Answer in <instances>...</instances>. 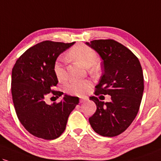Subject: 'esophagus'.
Instances as JSON below:
<instances>
[{"instance_id":"obj_1","label":"esophagus","mask_w":161,"mask_h":161,"mask_svg":"<svg viewBox=\"0 0 161 161\" xmlns=\"http://www.w3.org/2000/svg\"><path fill=\"white\" fill-rule=\"evenodd\" d=\"M87 100H88V98H80V103H84L85 102H86Z\"/></svg>"}]
</instances>
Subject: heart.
Segmentation results:
<instances>
[{
	"mask_svg": "<svg viewBox=\"0 0 161 161\" xmlns=\"http://www.w3.org/2000/svg\"><path fill=\"white\" fill-rule=\"evenodd\" d=\"M68 57L80 63L86 68L91 67V71H97V67L95 65L98 56L96 51L84 44H77L73 46L68 52ZM53 72L59 82H64L67 78L66 71L62 60L58 59L53 65ZM92 83L88 80H73L71 81L65 87L67 92L75 96H82L89 92L92 87Z\"/></svg>",
	"mask_w": 161,
	"mask_h": 161,
	"instance_id": "obj_1",
	"label": "heart"
}]
</instances>
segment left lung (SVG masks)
<instances>
[{
	"label": "left lung",
	"mask_w": 161,
	"mask_h": 161,
	"mask_svg": "<svg viewBox=\"0 0 161 161\" xmlns=\"http://www.w3.org/2000/svg\"><path fill=\"white\" fill-rule=\"evenodd\" d=\"M86 44L103 60V74L95 95L111 96L110 102L90 97L97 109L89 122L99 135L116 136L130 126L140 109L144 90L141 65L128 47L113 39L93 40Z\"/></svg>",
	"instance_id": "1"
}]
</instances>
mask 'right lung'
<instances>
[{
	"label": "right lung",
	"mask_w": 161,
	"mask_h": 161,
	"mask_svg": "<svg viewBox=\"0 0 161 161\" xmlns=\"http://www.w3.org/2000/svg\"><path fill=\"white\" fill-rule=\"evenodd\" d=\"M75 42L44 41L30 47L17 59L12 71L11 90L14 107L20 122L32 135L45 140L59 137L64 131L71 112L79 103L78 97L65 95L60 102L47 104L58 80L53 65L60 53Z\"/></svg>",
	"instance_id": "add662e5"
}]
</instances>
